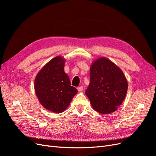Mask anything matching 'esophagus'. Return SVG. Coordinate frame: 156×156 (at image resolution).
Wrapping results in <instances>:
<instances>
[{
	"label": "esophagus",
	"mask_w": 156,
	"mask_h": 156,
	"mask_svg": "<svg viewBox=\"0 0 156 156\" xmlns=\"http://www.w3.org/2000/svg\"><path fill=\"white\" fill-rule=\"evenodd\" d=\"M77 90H78V91H79V92H81V91H83V87L81 86V87H77Z\"/></svg>",
	"instance_id": "1"
}]
</instances>
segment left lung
<instances>
[{
	"label": "left lung",
	"mask_w": 156,
	"mask_h": 156,
	"mask_svg": "<svg viewBox=\"0 0 156 156\" xmlns=\"http://www.w3.org/2000/svg\"><path fill=\"white\" fill-rule=\"evenodd\" d=\"M90 79L85 94L94 109L101 114L115 112L124 100L128 87L122 71L102 57L92 63Z\"/></svg>",
	"instance_id": "8db88e82"
}]
</instances>
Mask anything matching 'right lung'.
I'll return each mask as SVG.
<instances>
[{"instance_id":"right-lung-1","label":"right lung","mask_w":156,"mask_h":156,"mask_svg":"<svg viewBox=\"0 0 156 156\" xmlns=\"http://www.w3.org/2000/svg\"><path fill=\"white\" fill-rule=\"evenodd\" d=\"M65 60L56 56L44 66L34 81L36 96L47 109L56 113L67 108L78 92L71 86L68 75L64 72Z\"/></svg>"}]
</instances>
